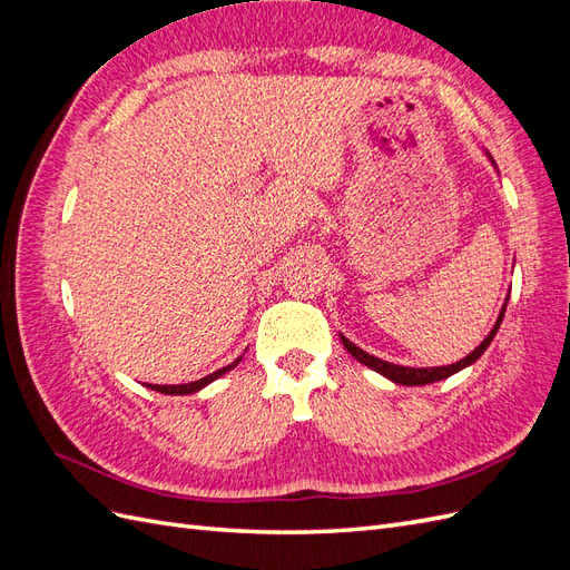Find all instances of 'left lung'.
I'll return each instance as SVG.
<instances>
[{
	"label": "left lung",
	"instance_id": "8db88e82",
	"mask_svg": "<svg viewBox=\"0 0 570 570\" xmlns=\"http://www.w3.org/2000/svg\"><path fill=\"white\" fill-rule=\"evenodd\" d=\"M504 312H507V304H504V308H502V314H499V318H497V323H494V327H492V333L480 342V347L473 350L465 358L456 361V364H452V366H438V368H406V366H396V364H387V361H383V358L366 354L364 350H358L356 344H352L347 337H340V340H342L344 347H347V352H350L356 361H361V364H364V366H368V368L377 371L381 375L390 377V381L400 383V385H428V383H435V381H444V377H450V375L459 373L461 368L471 366L473 361H478V358L482 356V352H485V350L490 347V342L494 340V335H497V331H499V325H502Z\"/></svg>",
	"mask_w": 570,
	"mask_h": 570
}]
</instances>
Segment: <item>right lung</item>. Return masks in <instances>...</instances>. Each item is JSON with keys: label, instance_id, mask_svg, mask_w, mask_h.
<instances>
[{"label": "right lung", "instance_id": "right-lung-1", "mask_svg": "<svg viewBox=\"0 0 570 570\" xmlns=\"http://www.w3.org/2000/svg\"><path fill=\"white\" fill-rule=\"evenodd\" d=\"M243 358V356H239ZM239 358H235L233 364H228V366H223L220 371H216V373H212V375H206V377H199V381H195V383H187V385H147V387H151V390H157V392H161V394H189V392H197V390H202L204 385H209V383H214L216 377H220V375H226L230 368H235L237 364H239Z\"/></svg>", "mask_w": 570, "mask_h": 570}]
</instances>
